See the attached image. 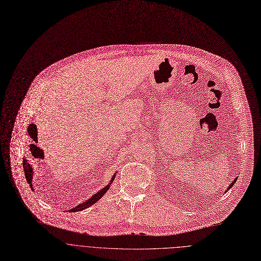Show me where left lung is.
Wrapping results in <instances>:
<instances>
[{"label":"left lung","mask_w":261,"mask_h":261,"mask_svg":"<svg viewBox=\"0 0 261 261\" xmlns=\"http://www.w3.org/2000/svg\"><path fill=\"white\" fill-rule=\"evenodd\" d=\"M234 182H236V180H234V181H233V182H232V184H231V185H229V187H228V188H229V189H230V188H231V187H232V186H233V184H234Z\"/></svg>","instance_id":"left-lung-1"}]
</instances>
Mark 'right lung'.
Segmentation results:
<instances>
[{
	"mask_svg": "<svg viewBox=\"0 0 261 261\" xmlns=\"http://www.w3.org/2000/svg\"><path fill=\"white\" fill-rule=\"evenodd\" d=\"M23 170H24V173H25V178H27V181L30 184V186L32 187V180H33V168H32V166L28 163V161L27 160H23ZM114 179H115V175H114V177L112 178V180H111V184H112V181H114ZM111 184H109V186H107L106 188H103L101 191H99L97 194H95L94 196H92L91 197V199H89L88 201L87 202H85V203H83V204H80L79 206H76V207H74V208H72V209H70L69 211L70 212H77V211H81V210H84V209H87V208H89L91 205H93V204H95L99 199H101V197L108 192V190L110 189V186H111Z\"/></svg>",
	"mask_w": 261,
	"mask_h": 261,
	"instance_id": "obj_1",
	"label": "right lung"
}]
</instances>
